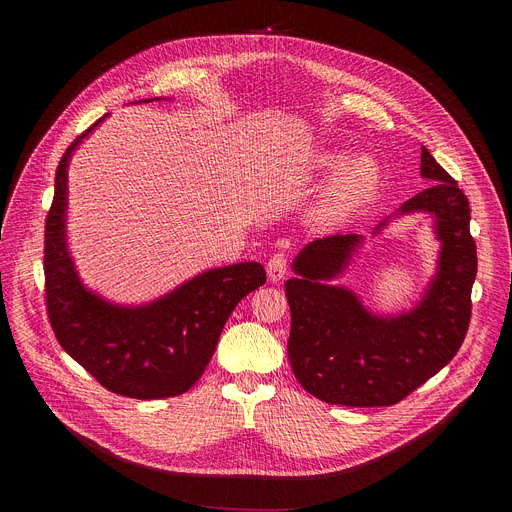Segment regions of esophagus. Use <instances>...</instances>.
Segmentation results:
<instances>
[{
    "label": "esophagus",
    "instance_id": "obj_1",
    "mask_svg": "<svg viewBox=\"0 0 512 512\" xmlns=\"http://www.w3.org/2000/svg\"><path fill=\"white\" fill-rule=\"evenodd\" d=\"M288 270V257L284 253H276L267 261V276L272 282H280Z\"/></svg>",
    "mask_w": 512,
    "mask_h": 512
}]
</instances>
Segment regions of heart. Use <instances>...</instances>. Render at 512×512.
<instances>
[{
  "label": "heart",
  "mask_w": 512,
  "mask_h": 512,
  "mask_svg": "<svg viewBox=\"0 0 512 512\" xmlns=\"http://www.w3.org/2000/svg\"><path fill=\"white\" fill-rule=\"evenodd\" d=\"M344 161L340 151H324L317 155V168L334 170ZM382 170L378 161L369 155L353 157L334 174L328 188L321 195L319 203L313 209V218L321 224H332L342 220L344 215L355 211L359 205L369 201L378 191Z\"/></svg>",
  "instance_id": "heart-1"
}]
</instances>
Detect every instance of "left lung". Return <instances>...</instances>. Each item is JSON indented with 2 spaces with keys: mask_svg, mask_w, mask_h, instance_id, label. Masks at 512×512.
<instances>
[{
  "mask_svg": "<svg viewBox=\"0 0 512 512\" xmlns=\"http://www.w3.org/2000/svg\"><path fill=\"white\" fill-rule=\"evenodd\" d=\"M421 176L434 184L400 213H434L442 251L438 276L411 313L375 317L351 290L324 284L353 257L357 234L317 238L294 259L297 276L284 284L292 319L288 359L294 378L328 405H396L450 363L467 336L477 274L469 201L425 147Z\"/></svg>",
  "mask_w": 512,
  "mask_h": 512,
  "instance_id": "obj_1",
  "label": "left lung"
}]
</instances>
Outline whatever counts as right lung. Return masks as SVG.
<instances>
[{
  "mask_svg": "<svg viewBox=\"0 0 512 512\" xmlns=\"http://www.w3.org/2000/svg\"><path fill=\"white\" fill-rule=\"evenodd\" d=\"M103 118L72 141L56 170L43 251L47 317L64 351L105 390L139 400L178 396L197 384L230 313L267 276L257 261L220 267L137 309L85 290L66 249V170L74 147Z\"/></svg>",
  "mask_w": 512,
  "mask_h": 512,
  "instance_id": "obj_1",
  "label": "right lung"
}]
</instances>
